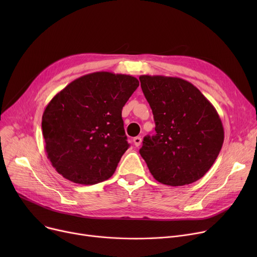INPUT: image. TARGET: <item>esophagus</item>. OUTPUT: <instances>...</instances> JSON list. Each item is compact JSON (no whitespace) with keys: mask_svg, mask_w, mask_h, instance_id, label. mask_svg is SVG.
I'll return each instance as SVG.
<instances>
[{"mask_svg":"<svg viewBox=\"0 0 257 257\" xmlns=\"http://www.w3.org/2000/svg\"><path fill=\"white\" fill-rule=\"evenodd\" d=\"M133 143H134V146L136 147H140L141 144H142V139L140 137H137L133 139Z\"/></svg>","mask_w":257,"mask_h":257,"instance_id":"esophagus-1","label":"esophagus"}]
</instances>
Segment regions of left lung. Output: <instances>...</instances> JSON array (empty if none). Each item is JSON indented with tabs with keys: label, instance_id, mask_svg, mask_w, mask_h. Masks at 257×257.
<instances>
[{
	"label": "left lung",
	"instance_id": "1",
	"mask_svg": "<svg viewBox=\"0 0 257 257\" xmlns=\"http://www.w3.org/2000/svg\"><path fill=\"white\" fill-rule=\"evenodd\" d=\"M152 109L156 134L140 153L153 177L182 186L202 178L217 159L224 128L213 105L191 82L177 77L140 76Z\"/></svg>",
	"mask_w": 257,
	"mask_h": 257
}]
</instances>
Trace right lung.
<instances>
[{
	"mask_svg": "<svg viewBox=\"0 0 257 257\" xmlns=\"http://www.w3.org/2000/svg\"><path fill=\"white\" fill-rule=\"evenodd\" d=\"M139 85L130 75L96 72L50 101L42 118L45 149L62 177L91 185L112 176L129 147L121 109Z\"/></svg>",
	"mask_w": 257,
	"mask_h": 257,
	"instance_id": "right-lung-1",
	"label": "right lung"
}]
</instances>
